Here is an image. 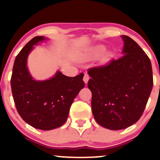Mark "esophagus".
Here are the masks:
<instances>
[{"mask_svg": "<svg viewBox=\"0 0 160 160\" xmlns=\"http://www.w3.org/2000/svg\"><path fill=\"white\" fill-rule=\"evenodd\" d=\"M89 77L88 76L87 74H85V75H84V78H83V81H84V82H85L86 84L87 83L88 81H89Z\"/></svg>", "mask_w": 160, "mask_h": 160, "instance_id": "1", "label": "esophagus"}]
</instances>
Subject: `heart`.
Instances as JSON below:
<instances>
[{
    "mask_svg": "<svg viewBox=\"0 0 160 160\" xmlns=\"http://www.w3.org/2000/svg\"><path fill=\"white\" fill-rule=\"evenodd\" d=\"M104 49H105L104 47L102 45H98L95 46V47H91V48L86 49L85 52L82 53V58H83V59H90V58H95V57L98 56V55H100L102 52H104Z\"/></svg>",
    "mask_w": 160,
    "mask_h": 160,
    "instance_id": "b5f03b06",
    "label": "heart"
}]
</instances>
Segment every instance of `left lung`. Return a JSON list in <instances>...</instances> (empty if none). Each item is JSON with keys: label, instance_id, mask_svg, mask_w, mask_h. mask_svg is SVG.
I'll return each instance as SVG.
<instances>
[{"label": "left lung", "instance_id": "left-lung-1", "mask_svg": "<svg viewBox=\"0 0 160 160\" xmlns=\"http://www.w3.org/2000/svg\"><path fill=\"white\" fill-rule=\"evenodd\" d=\"M121 38L123 56L88 71L94 118L111 130L123 129L140 119L153 85L150 58L131 38Z\"/></svg>", "mask_w": 160, "mask_h": 160}]
</instances>
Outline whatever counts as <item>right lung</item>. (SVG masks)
Listing matches in <instances>:
<instances>
[{
	"label": "right lung",
	"instance_id": "obj_1",
	"mask_svg": "<svg viewBox=\"0 0 160 160\" xmlns=\"http://www.w3.org/2000/svg\"><path fill=\"white\" fill-rule=\"evenodd\" d=\"M45 40L43 36L35 37L20 51L14 62L10 83L20 117L34 128L47 131L65 123L71 104L85 83L82 73L70 78L59 71L49 80L33 79L27 67L28 57L34 45Z\"/></svg>",
	"mask_w": 160,
	"mask_h": 160
}]
</instances>
